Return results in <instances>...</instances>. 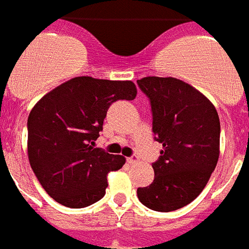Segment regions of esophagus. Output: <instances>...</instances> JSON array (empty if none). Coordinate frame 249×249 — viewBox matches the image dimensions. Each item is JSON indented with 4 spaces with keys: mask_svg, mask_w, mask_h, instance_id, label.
<instances>
[{
    "mask_svg": "<svg viewBox=\"0 0 249 249\" xmlns=\"http://www.w3.org/2000/svg\"><path fill=\"white\" fill-rule=\"evenodd\" d=\"M139 160H140V159H139V157L137 156H132V157H128V158H127V162L130 163V164H136Z\"/></svg>",
    "mask_w": 249,
    "mask_h": 249,
    "instance_id": "esophagus-1",
    "label": "esophagus"
}]
</instances>
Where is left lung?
I'll use <instances>...</instances> for the list:
<instances>
[{
	"label": "left lung",
	"instance_id": "1",
	"mask_svg": "<svg viewBox=\"0 0 249 249\" xmlns=\"http://www.w3.org/2000/svg\"><path fill=\"white\" fill-rule=\"evenodd\" d=\"M152 107L154 140L163 145L153 163L154 180L137 189L148 208L171 212L199 196L220 154V119L203 93L172 77L137 81Z\"/></svg>",
	"mask_w": 249,
	"mask_h": 249
}]
</instances>
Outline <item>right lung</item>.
<instances>
[{"mask_svg":"<svg viewBox=\"0 0 249 249\" xmlns=\"http://www.w3.org/2000/svg\"><path fill=\"white\" fill-rule=\"evenodd\" d=\"M131 81L75 77L35 105L28 117V158L36 178L57 203L83 208L105 196L107 175L124 157L95 148L109 107L134 100Z\"/></svg>","mask_w":249,"mask_h":249,"instance_id":"add662e5","label":"right lung"}]
</instances>
